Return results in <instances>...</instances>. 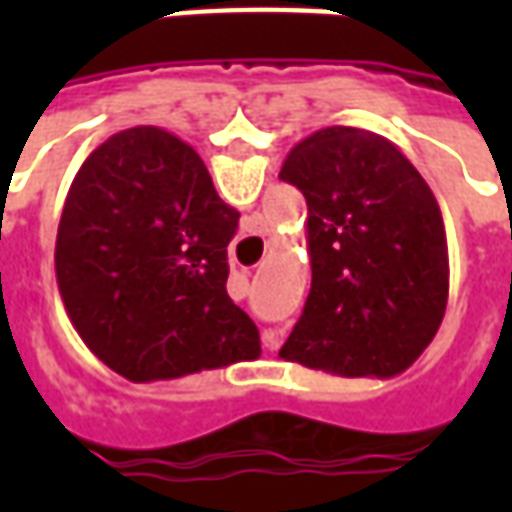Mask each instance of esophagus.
Listing matches in <instances>:
<instances>
[{
    "instance_id": "1",
    "label": "esophagus",
    "mask_w": 512,
    "mask_h": 512,
    "mask_svg": "<svg viewBox=\"0 0 512 512\" xmlns=\"http://www.w3.org/2000/svg\"><path fill=\"white\" fill-rule=\"evenodd\" d=\"M263 345L274 351V348H279V337L274 332H263Z\"/></svg>"
}]
</instances>
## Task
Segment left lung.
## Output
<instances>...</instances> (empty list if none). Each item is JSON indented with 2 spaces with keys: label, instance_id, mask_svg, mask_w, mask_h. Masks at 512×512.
Wrapping results in <instances>:
<instances>
[{
  "label": "left lung",
  "instance_id": "1",
  "mask_svg": "<svg viewBox=\"0 0 512 512\" xmlns=\"http://www.w3.org/2000/svg\"><path fill=\"white\" fill-rule=\"evenodd\" d=\"M279 178L307 200L312 288L279 356L343 378L414 365L447 310L444 219L417 167L381 134L315 131Z\"/></svg>",
  "mask_w": 512,
  "mask_h": 512
}]
</instances>
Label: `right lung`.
<instances>
[{
  "label": "right lung",
  "instance_id": "obj_1",
  "mask_svg": "<svg viewBox=\"0 0 512 512\" xmlns=\"http://www.w3.org/2000/svg\"><path fill=\"white\" fill-rule=\"evenodd\" d=\"M241 213L200 153L158 126L117 131L84 158L62 208L54 271L84 345L134 384L260 356L227 296Z\"/></svg>",
  "mask_w": 512,
  "mask_h": 512
}]
</instances>
